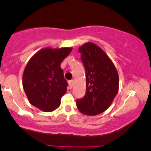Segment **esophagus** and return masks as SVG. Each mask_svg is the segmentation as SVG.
Wrapping results in <instances>:
<instances>
[{
  "instance_id": "obj_1",
  "label": "esophagus",
  "mask_w": 151,
  "mask_h": 151,
  "mask_svg": "<svg viewBox=\"0 0 151 151\" xmlns=\"http://www.w3.org/2000/svg\"><path fill=\"white\" fill-rule=\"evenodd\" d=\"M74 81L73 79H72V80L69 81V85H70V87H72V86H74Z\"/></svg>"
}]
</instances>
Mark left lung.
<instances>
[{
    "label": "left lung",
    "instance_id": "8db88e82",
    "mask_svg": "<svg viewBox=\"0 0 151 151\" xmlns=\"http://www.w3.org/2000/svg\"><path fill=\"white\" fill-rule=\"evenodd\" d=\"M79 52L86 70V93L76 104L81 114L96 116L107 110L116 96L119 74L111 60L94 43H84Z\"/></svg>",
    "mask_w": 151,
    "mask_h": 151
}]
</instances>
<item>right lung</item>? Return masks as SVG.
<instances>
[{
    "mask_svg": "<svg viewBox=\"0 0 151 151\" xmlns=\"http://www.w3.org/2000/svg\"><path fill=\"white\" fill-rule=\"evenodd\" d=\"M72 50V47L43 48L26 65L22 86L30 103L40 110L51 112L60 106L67 86L60 66Z\"/></svg>",
    "mask_w": 151,
    "mask_h": 151,
    "instance_id": "1",
    "label": "right lung"
}]
</instances>
